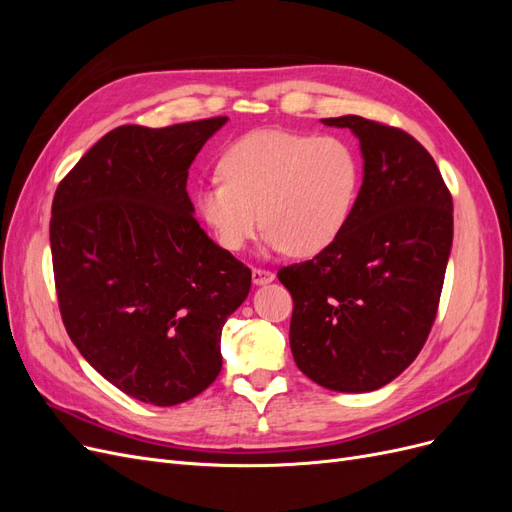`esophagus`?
<instances>
[{
    "instance_id": "obj_1",
    "label": "esophagus",
    "mask_w": 512,
    "mask_h": 512,
    "mask_svg": "<svg viewBox=\"0 0 512 512\" xmlns=\"http://www.w3.org/2000/svg\"><path fill=\"white\" fill-rule=\"evenodd\" d=\"M275 280V275L267 269H252V282L256 286H262V284H271Z\"/></svg>"
}]
</instances>
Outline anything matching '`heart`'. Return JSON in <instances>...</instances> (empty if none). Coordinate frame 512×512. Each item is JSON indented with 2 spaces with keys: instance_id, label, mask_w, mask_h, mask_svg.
<instances>
[{
  "instance_id": "heart-1",
  "label": "heart",
  "mask_w": 512,
  "mask_h": 512,
  "mask_svg": "<svg viewBox=\"0 0 512 512\" xmlns=\"http://www.w3.org/2000/svg\"><path fill=\"white\" fill-rule=\"evenodd\" d=\"M220 175L196 192V209L224 250L241 252L262 224L267 250L316 256L350 222L361 160L333 134L258 130L226 149Z\"/></svg>"
}]
</instances>
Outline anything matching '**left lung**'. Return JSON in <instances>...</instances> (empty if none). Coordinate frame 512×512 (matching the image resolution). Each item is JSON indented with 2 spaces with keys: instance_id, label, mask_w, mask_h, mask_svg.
I'll return each instance as SVG.
<instances>
[{
  "instance_id": "left-lung-1",
  "label": "left lung",
  "mask_w": 512,
  "mask_h": 512,
  "mask_svg": "<svg viewBox=\"0 0 512 512\" xmlns=\"http://www.w3.org/2000/svg\"><path fill=\"white\" fill-rule=\"evenodd\" d=\"M361 145L363 185L327 250L277 273L290 290V350L316 384L369 393L421 352L453 245V198L408 132L359 115L322 119Z\"/></svg>"
}]
</instances>
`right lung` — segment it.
<instances>
[{
	"mask_svg": "<svg viewBox=\"0 0 512 512\" xmlns=\"http://www.w3.org/2000/svg\"><path fill=\"white\" fill-rule=\"evenodd\" d=\"M228 117L119 126L59 183L51 252L61 320L100 376L151 406L203 393L222 369L226 318L252 271L215 245L185 190Z\"/></svg>",
	"mask_w": 512,
	"mask_h": 512,
	"instance_id": "add662e5",
	"label": "right lung"
}]
</instances>
